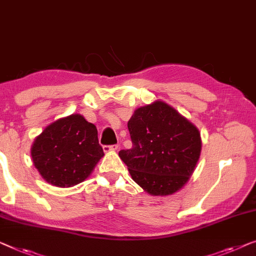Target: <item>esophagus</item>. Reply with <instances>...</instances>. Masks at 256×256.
<instances>
[{"instance_id": "1", "label": "esophagus", "mask_w": 256, "mask_h": 256, "mask_svg": "<svg viewBox=\"0 0 256 256\" xmlns=\"http://www.w3.org/2000/svg\"><path fill=\"white\" fill-rule=\"evenodd\" d=\"M118 146H105L102 148L104 149V152H110V151H116L118 150Z\"/></svg>"}]
</instances>
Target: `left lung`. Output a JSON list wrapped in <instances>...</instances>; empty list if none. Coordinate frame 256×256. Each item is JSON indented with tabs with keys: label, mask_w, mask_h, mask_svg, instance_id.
<instances>
[{
	"label": "left lung",
	"mask_w": 256,
	"mask_h": 256,
	"mask_svg": "<svg viewBox=\"0 0 256 256\" xmlns=\"http://www.w3.org/2000/svg\"><path fill=\"white\" fill-rule=\"evenodd\" d=\"M132 148L121 150L132 179L152 196L179 192L190 179L202 149L194 124L162 100L135 110L128 121Z\"/></svg>",
	"instance_id": "1"
}]
</instances>
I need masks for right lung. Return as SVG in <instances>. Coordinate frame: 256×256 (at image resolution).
<instances>
[{
    "label": "right lung",
    "mask_w": 256,
    "mask_h": 256,
    "mask_svg": "<svg viewBox=\"0 0 256 256\" xmlns=\"http://www.w3.org/2000/svg\"><path fill=\"white\" fill-rule=\"evenodd\" d=\"M31 157L44 180L68 188L91 176L104 151L96 126L75 113L48 124L34 138Z\"/></svg>",
    "instance_id": "add662e5"
}]
</instances>
